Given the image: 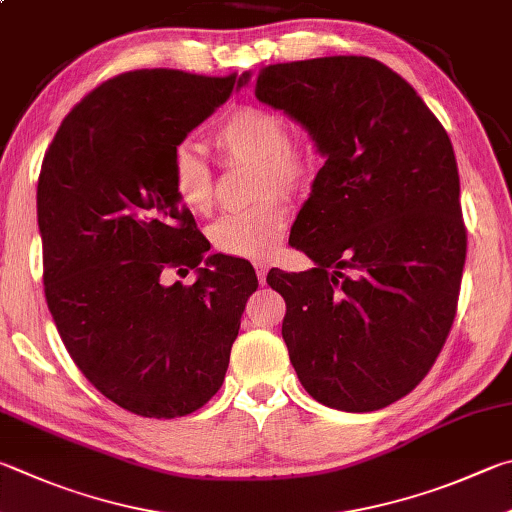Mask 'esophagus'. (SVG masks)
Here are the masks:
<instances>
[{
  "mask_svg": "<svg viewBox=\"0 0 512 512\" xmlns=\"http://www.w3.org/2000/svg\"><path fill=\"white\" fill-rule=\"evenodd\" d=\"M255 271H257V280H259V284H266V275H268V266L266 264H257L255 266Z\"/></svg>",
  "mask_w": 512,
  "mask_h": 512,
  "instance_id": "1",
  "label": "esophagus"
}]
</instances>
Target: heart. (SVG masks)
Wrapping results in <instances>:
<instances>
[{
	"label": "heart",
	"instance_id": "1",
	"mask_svg": "<svg viewBox=\"0 0 512 512\" xmlns=\"http://www.w3.org/2000/svg\"><path fill=\"white\" fill-rule=\"evenodd\" d=\"M224 163L255 165V208L221 217L210 228L219 253L241 259H268L280 248L291 219L286 201L273 192L297 194L311 183L313 150L300 136L286 134V120L273 109L241 105L212 136ZM172 190L185 210L208 215L215 206V176L192 145L172 154Z\"/></svg>",
	"mask_w": 512,
	"mask_h": 512
}]
</instances>
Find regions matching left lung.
Segmentation results:
<instances>
[{
	"label": "left lung",
	"mask_w": 512,
	"mask_h": 512,
	"mask_svg": "<svg viewBox=\"0 0 512 512\" xmlns=\"http://www.w3.org/2000/svg\"><path fill=\"white\" fill-rule=\"evenodd\" d=\"M264 105L309 132L324 165L293 246L315 264L268 273L302 387L342 412H374L421 383L457 313L466 228L443 125L383 62L333 55L244 71Z\"/></svg>",
	"instance_id": "8db88e82"
}]
</instances>
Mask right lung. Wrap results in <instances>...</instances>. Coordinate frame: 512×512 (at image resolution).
<instances>
[{"instance_id":"obj_1","label":"right lung","mask_w":512,"mask_h":512,"mask_svg":"<svg viewBox=\"0 0 512 512\" xmlns=\"http://www.w3.org/2000/svg\"><path fill=\"white\" fill-rule=\"evenodd\" d=\"M237 76L127 71L62 120L37 181L44 291L55 327L102 396L147 418L219 392L257 275L210 244L172 190V154ZM194 267L192 287L160 277Z\"/></svg>"}]
</instances>
